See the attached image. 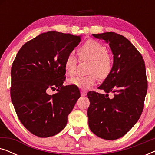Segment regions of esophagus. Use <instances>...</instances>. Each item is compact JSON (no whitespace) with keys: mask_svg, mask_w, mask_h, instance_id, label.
Instances as JSON below:
<instances>
[{"mask_svg":"<svg viewBox=\"0 0 155 155\" xmlns=\"http://www.w3.org/2000/svg\"><path fill=\"white\" fill-rule=\"evenodd\" d=\"M81 95L82 97H85L87 95V92L85 91H81Z\"/></svg>","mask_w":155,"mask_h":155,"instance_id":"1","label":"esophagus"}]
</instances>
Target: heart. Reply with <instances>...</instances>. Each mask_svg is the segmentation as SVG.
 Returning a JSON list of instances; mask_svg holds the SVG:
<instances>
[{"label":"heart","mask_w":155,"mask_h":155,"mask_svg":"<svg viewBox=\"0 0 155 155\" xmlns=\"http://www.w3.org/2000/svg\"><path fill=\"white\" fill-rule=\"evenodd\" d=\"M107 53V47L100 42L95 40L87 41L79 48L78 54L81 61H91L89 68V73L91 74L71 78L69 80V84L86 90L97 83L98 77L101 79L107 78L112 70V60ZM63 65L65 72L69 75L72 76L76 73L78 58L73 52L67 55Z\"/></svg>","instance_id":"heart-1"}]
</instances>
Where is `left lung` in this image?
I'll return each instance as SVG.
<instances>
[{
	"instance_id": "8db88e82",
	"label": "left lung",
	"mask_w": 155,
	"mask_h": 155,
	"mask_svg": "<svg viewBox=\"0 0 155 155\" xmlns=\"http://www.w3.org/2000/svg\"><path fill=\"white\" fill-rule=\"evenodd\" d=\"M109 44L114 55L110 75L99 89L106 94L89 92L88 124L91 131L111 140L126 134L140 117L147 81L142 55L128 39L115 32L92 34ZM114 93L110 99L107 93Z\"/></svg>"
}]
</instances>
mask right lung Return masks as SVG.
Masks as SVG:
<instances>
[{
  "label": "right lung",
  "mask_w": 155,
  "mask_h": 155,
  "mask_svg": "<svg viewBox=\"0 0 155 155\" xmlns=\"http://www.w3.org/2000/svg\"><path fill=\"white\" fill-rule=\"evenodd\" d=\"M80 40L81 36L71 34L42 33L22 46L12 63V104L23 126L38 137L61 132L80 98L77 87L63 84L65 57ZM50 88L56 89L57 93L48 95Z\"/></svg>",
  "instance_id": "add662e5"
}]
</instances>
